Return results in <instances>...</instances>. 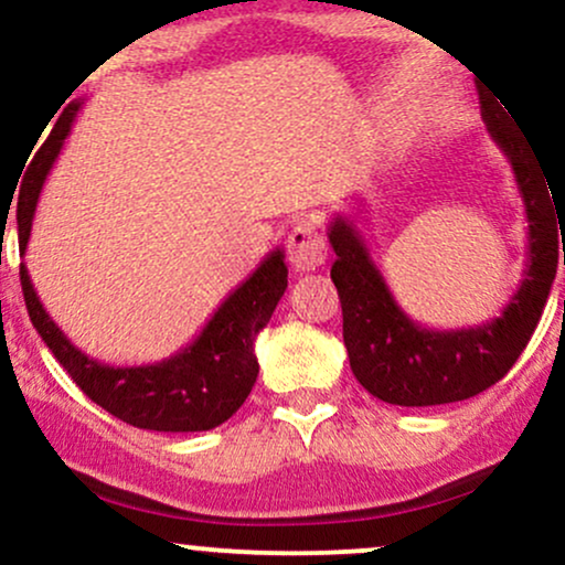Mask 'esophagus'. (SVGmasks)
Here are the masks:
<instances>
[{
	"label": "esophagus",
	"instance_id": "esophagus-1",
	"mask_svg": "<svg viewBox=\"0 0 565 565\" xmlns=\"http://www.w3.org/2000/svg\"><path fill=\"white\" fill-rule=\"evenodd\" d=\"M324 256H328V245L320 227L309 218L298 222L288 235V258L294 264L296 271H311L322 267Z\"/></svg>",
	"mask_w": 565,
	"mask_h": 565
}]
</instances>
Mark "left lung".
Here are the masks:
<instances>
[{
  "label": "left lung",
  "instance_id": "left-lung-1",
  "mask_svg": "<svg viewBox=\"0 0 565 565\" xmlns=\"http://www.w3.org/2000/svg\"><path fill=\"white\" fill-rule=\"evenodd\" d=\"M481 116L513 169L529 222L526 269L500 317L476 328H423L391 296L354 218L338 214L328 227L351 373L381 402L434 407L470 399L502 381L540 322L561 258L565 264V203L555 198L547 169L510 126L508 108L481 95Z\"/></svg>",
  "mask_w": 565,
  "mask_h": 565
}]
</instances>
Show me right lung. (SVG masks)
<instances>
[{
  "instance_id": "add662e5",
  "label": "right lung",
  "mask_w": 565,
  "mask_h": 565,
  "mask_svg": "<svg viewBox=\"0 0 565 565\" xmlns=\"http://www.w3.org/2000/svg\"><path fill=\"white\" fill-rule=\"evenodd\" d=\"M78 110L82 99L68 103L33 158L31 171H25L29 177L20 188L23 192L18 201L20 254H25L29 245L39 192L63 150ZM20 285L36 333L92 402L135 428L188 434L222 426L248 399L258 375L256 335L267 328L271 311L288 288V267L282 248H275L254 269V275L245 277V282L218 303L190 347L179 349L169 360L131 367L97 362L73 347L39 301L25 264H20Z\"/></svg>"
}]
</instances>
